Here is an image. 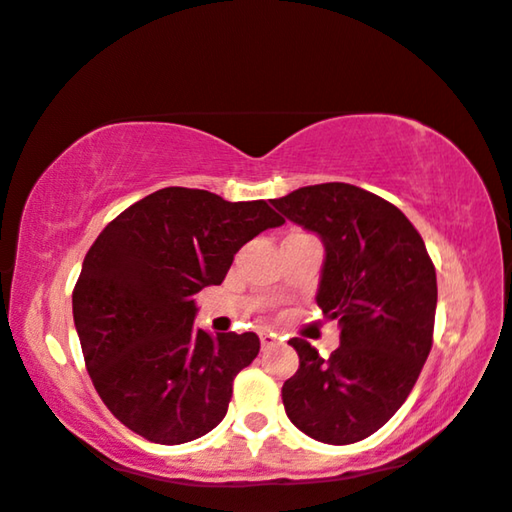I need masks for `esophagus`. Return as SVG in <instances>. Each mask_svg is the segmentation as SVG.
<instances>
[{
	"label": "esophagus",
	"instance_id": "34e87169",
	"mask_svg": "<svg viewBox=\"0 0 512 512\" xmlns=\"http://www.w3.org/2000/svg\"><path fill=\"white\" fill-rule=\"evenodd\" d=\"M279 342V338L275 333H270V331H263L261 333V345H263V349H268V347H275Z\"/></svg>",
	"mask_w": 512,
	"mask_h": 512
}]
</instances>
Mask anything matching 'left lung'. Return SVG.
Returning a JSON list of instances; mask_svg holds the SVG:
<instances>
[{"instance_id": "8db88e82", "label": "left lung", "mask_w": 512, "mask_h": 512, "mask_svg": "<svg viewBox=\"0 0 512 512\" xmlns=\"http://www.w3.org/2000/svg\"><path fill=\"white\" fill-rule=\"evenodd\" d=\"M270 202L324 242L317 305L340 326L328 359L303 338L289 340L300 366L282 387L284 410L319 443H359L394 417L422 373L436 268L408 216L359 186H303Z\"/></svg>"}]
</instances>
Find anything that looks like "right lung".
Segmentation results:
<instances>
[{
  "mask_svg": "<svg viewBox=\"0 0 512 512\" xmlns=\"http://www.w3.org/2000/svg\"><path fill=\"white\" fill-rule=\"evenodd\" d=\"M284 219L268 202L170 186L118 214L83 258L74 326L97 394L151 443L181 445L226 417L256 333L193 326V296L223 282L242 244Z\"/></svg>",
  "mask_w": 512,
  "mask_h": 512,
  "instance_id": "add662e5",
  "label": "right lung"
}]
</instances>
